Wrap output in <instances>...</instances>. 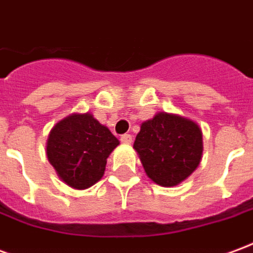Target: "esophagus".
<instances>
[{
    "label": "esophagus",
    "mask_w": 253,
    "mask_h": 253,
    "mask_svg": "<svg viewBox=\"0 0 253 253\" xmlns=\"http://www.w3.org/2000/svg\"><path fill=\"white\" fill-rule=\"evenodd\" d=\"M121 141L123 143H127V145H128V143L132 142V135H130V134H123L121 137Z\"/></svg>",
    "instance_id": "esophagus-1"
}]
</instances>
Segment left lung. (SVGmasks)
Segmentation results:
<instances>
[{
	"label": "left lung",
	"mask_w": 253,
	"mask_h": 253,
	"mask_svg": "<svg viewBox=\"0 0 253 253\" xmlns=\"http://www.w3.org/2000/svg\"><path fill=\"white\" fill-rule=\"evenodd\" d=\"M134 149L154 183L177 186L201 163L202 131L190 119L160 112L153 119L143 122Z\"/></svg>",
	"instance_id": "obj_1"
}]
</instances>
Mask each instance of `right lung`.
Masks as SVG:
<instances>
[{
	"label": "right lung",
	"mask_w": 253,
	"mask_h": 253,
	"mask_svg": "<svg viewBox=\"0 0 253 253\" xmlns=\"http://www.w3.org/2000/svg\"><path fill=\"white\" fill-rule=\"evenodd\" d=\"M118 138L90 114H73L48 135L47 159L67 186L84 190L103 177Z\"/></svg>",
	"instance_id": "right-lung-1"
}]
</instances>
